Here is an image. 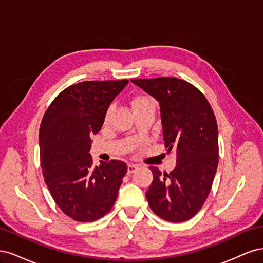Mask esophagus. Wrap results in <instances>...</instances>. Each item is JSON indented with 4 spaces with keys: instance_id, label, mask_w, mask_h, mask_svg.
I'll list each match as a JSON object with an SVG mask.
<instances>
[{
    "instance_id": "34e87169",
    "label": "esophagus",
    "mask_w": 263,
    "mask_h": 263,
    "mask_svg": "<svg viewBox=\"0 0 263 263\" xmlns=\"http://www.w3.org/2000/svg\"><path fill=\"white\" fill-rule=\"evenodd\" d=\"M137 169H138V166L136 164L130 163V164H128V166H127V173L132 174V173H134L135 171H136Z\"/></svg>"
}]
</instances>
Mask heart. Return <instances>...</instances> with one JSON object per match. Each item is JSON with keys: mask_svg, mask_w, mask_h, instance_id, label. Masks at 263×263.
Returning <instances> with one entry per match:
<instances>
[{"mask_svg": "<svg viewBox=\"0 0 263 263\" xmlns=\"http://www.w3.org/2000/svg\"><path fill=\"white\" fill-rule=\"evenodd\" d=\"M155 104V101L153 100V98H150L149 95H137V97H135L132 101V106H133V109L134 112L135 110H138L139 108L144 107V106H147V105H154ZM112 110H113V107L109 106L106 110L105 113V121H108L110 115H112Z\"/></svg>", "mask_w": 263, "mask_h": 263, "instance_id": "obj_1", "label": "heart"}]
</instances>
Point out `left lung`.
Returning a JSON list of instances; mask_svg holds the SVG:
<instances>
[{"label": "left lung", "mask_w": 263, "mask_h": 263, "mask_svg": "<svg viewBox=\"0 0 263 263\" xmlns=\"http://www.w3.org/2000/svg\"><path fill=\"white\" fill-rule=\"evenodd\" d=\"M132 82L159 102L165 148L177 151V165L170 173L149 166L154 180L146 192L148 204L166 221L189 220L208 198L218 164V130L212 106L197 87L178 78Z\"/></svg>", "instance_id": "1"}]
</instances>
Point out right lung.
Returning <instances> with one entry per match:
<instances>
[{
    "mask_svg": "<svg viewBox=\"0 0 263 263\" xmlns=\"http://www.w3.org/2000/svg\"><path fill=\"white\" fill-rule=\"evenodd\" d=\"M128 80L84 81L68 86L47 108L39 128L41 165L53 201L67 216L90 222L106 215L127 172L121 160L93 165L91 135Z\"/></svg>",
    "mask_w": 263,
    "mask_h": 263,
    "instance_id": "add662e5",
    "label": "right lung"
}]
</instances>
